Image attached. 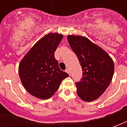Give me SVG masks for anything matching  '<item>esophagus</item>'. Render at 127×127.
Listing matches in <instances>:
<instances>
[{"mask_svg": "<svg viewBox=\"0 0 127 127\" xmlns=\"http://www.w3.org/2000/svg\"><path fill=\"white\" fill-rule=\"evenodd\" d=\"M65 72H66L67 73V74H68L70 75V70H69V69H66V70H65Z\"/></svg>", "mask_w": 127, "mask_h": 127, "instance_id": "obj_1", "label": "esophagus"}]
</instances>
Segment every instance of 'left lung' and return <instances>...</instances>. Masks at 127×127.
<instances>
[{
  "mask_svg": "<svg viewBox=\"0 0 127 127\" xmlns=\"http://www.w3.org/2000/svg\"><path fill=\"white\" fill-rule=\"evenodd\" d=\"M67 40L83 70L82 79L76 83L78 95L85 101H93L110 84L114 70V62L104 50L86 37L68 35Z\"/></svg>",
  "mask_w": 127,
  "mask_h": 127,
  "instance_id": "8db88e82",
  "label": "left lung"
}]
</instances>
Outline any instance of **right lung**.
Segmentation results:
<instances>
[{"label": "right lung", "mask_w": 127, "mask_h": 127, "mask_svg": "<svg viewBox=\"0 0 127 127\" xmlns=\"http://www.w3.org/2000/svg\"><path fill=\"white\" fill-rule=\"evenodd\" d=\"M62 34L44 35L30 49L19 65L20 80L26 90L40 99H49L69 75L59 67L54 53L63 38Z\"/></svg>", "instance_id": "obj_1"}]
</instances>
